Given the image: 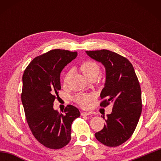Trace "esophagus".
Returning <instances> with one entry per match:
<instances>
[{"instance_id":"34e87169","label":"esophagus","mask_w":161,"mask_h":161,"mask_svg":"<svg viewBox=\"0 0 161 161\" xmlns=\"http://www.w3.org/2000/svg\"><path fill=\"white\" fill-rule=\"evenodd\" d=\"M81 116H89V115H91V113L90 112H81Z\"/></svg>"}]
</instances>
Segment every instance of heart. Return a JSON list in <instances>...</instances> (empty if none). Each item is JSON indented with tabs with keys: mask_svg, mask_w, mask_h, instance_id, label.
Listing matches in <instances>:
<instances>
[{
	"mask_svg": "<svg viewBox=\"0 0 161 161\" xmlns=\"http://www.w3.org/2000/svg\"><path fill=\"white\" fill-rule=\"evenodd\" d=\"M80 69L81 72L85 75L89 80L92 79H96L100 73V67L96 62L92 60H86L82 62L80 66ZM72 75L71 71H67L64 77L63 81L64 84H67L69 81V78ZM75 101L79 105L82 107H87L90 103L91 101L93 99V96L89 94L79 93L76 94L75 97Z\"/></svg>",
	"mask_w": 161,
	"mask_h": 161,
	"instance_id": "1",
	"label": "heart"
}]
</instances>
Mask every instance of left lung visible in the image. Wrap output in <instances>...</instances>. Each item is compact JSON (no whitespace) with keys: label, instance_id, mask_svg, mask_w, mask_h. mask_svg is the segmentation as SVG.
<instances>
[{"label":"left lung","instance_id":"obj_1","mask_svg":"<svg viewBox=\"0 0 161 161\" xmlns=\"http://www.w3.org/2000/svg\"><path fill=\"white\" fill-rule=\"evenodd\" d=\"M86 54L105 67L106 83L100 97V107L111 103L112 112L106 124L95 133L103 145L116 147L129 139L134 132L142 111L139 81L132 64L124 57L108 50L86 51Z\"/></svg>","mask_w":161,"mask_h":161}]
</instances>
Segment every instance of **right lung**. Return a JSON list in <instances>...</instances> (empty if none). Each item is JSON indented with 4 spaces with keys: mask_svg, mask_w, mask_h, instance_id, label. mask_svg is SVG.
Returning a JSON list of instances; mask_svg holds the SVG:
<instances>
[{
    "mask_svg": "<svg viewBox=\"0 0 161 161\" xmlns=\"http://www.w3.org/2000/svg\"><path fill=\"white\" fill-rule=\"evenodd\" d=\"M77 55V52L54 49L34 58L24 71L21 100L27 122L35 138L48 148L59 149L69 143L72 123L80 116L70 104L63 114L53 108L61 89L60 73Z\"/></svg>",
    "mask_w": 161,
    "mask_h": 161,
    "instance_id": "right-lung-1",
    "label": "right lung"
}]
</instances>
